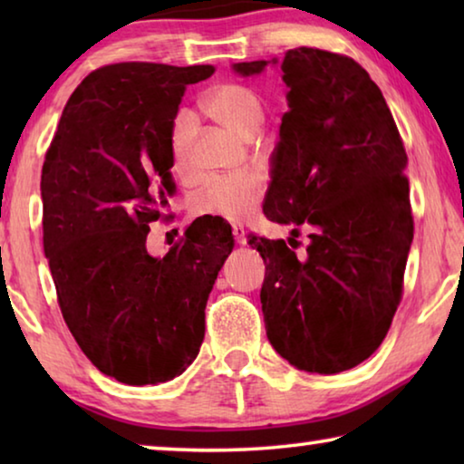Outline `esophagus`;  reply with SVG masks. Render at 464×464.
Returning <instances> with one entry per match:
<instances>
[{"label": "esophagus", "mask_w": 464, "mask_h": 464, "mask_svg": "<svg viewBox=\"0 0 464 464\" xmlns=\"http://www.w3.org/2000/svg\"><path fill=\"white\" fill-rule=\"evenodd\" d=\"M233 237H235V243H237V246H246V243H247L246 227H243L241 223H235L233 225Z\"/></svg>", "instance_id": "1"}]
</instances>
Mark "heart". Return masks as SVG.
Listing matches in <instances>:
<instances>
[{"label":"heart","instance_id":"b5f03b06","mask_svg":"<svg viewBox=\"0 0 464 464\" xmlns=\"http://www.w3.org/2000/svg\"><path fill=\"white\" fill-rule=\"evenodd\" d=\"M202 108L210 119L221 122L239 137L256 135L264 121V102L256 90L243 83H221L208 90L202 98ZM192 143V121L188 114H179L171 124L169 149L178 169L188 166ZM264 196V179L257 174H243L233 178H213L204 184L192 198L196 215L223 217L229 221H241Z\"/></svg>","mask_w":464,"mask_h":464}]
</instances>
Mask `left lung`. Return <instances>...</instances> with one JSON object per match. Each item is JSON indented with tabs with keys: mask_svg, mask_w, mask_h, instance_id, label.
Instances as JSON below:
<instances>
[{
	"mask_svg": "<svg viewBox=\"0 0 464 464\" xmlns=\"http://www.w3.org/2000/svg\"><path fill=\"white\" fill-rule=\"evenodd\" d=\"M266 65L233 69L254 75ZM280 67L288 110L264 215L296 225L293 237L307 227L311 241L301 260L282 239L249 246L266 264L260 298L274 350L298 371L335 374L379 348L401 303L413 239L407 153L379 85L354 59L298 46Z\"/></svg>",
	"mask_w": 464,
	"mask_h": 464,
	"instance_id": "left-lung-1",
	"label": "left lung"
}]
</instances>
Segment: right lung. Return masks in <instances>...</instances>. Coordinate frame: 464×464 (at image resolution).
Masks as SVG:
<instances>
[{"label":"right lung","mask_w":464,"mask_h":464,"mask_svg":"<svg viewBox=\"0 0 464 464\" xmlns=\"http://www.w3.org/2000/svg\"><path fill=\"white\" fill-rule=\"evenodd\" d=\"M213 65L114 63L63 110L44 155L43 246L63 319L92 364L124 384L182 374L204 340V309L233 249L223 218L194 221L163 257L149 225L174 196L171 124Z\"/></svg>","instance_id":"add662e5"}]
</instances>
